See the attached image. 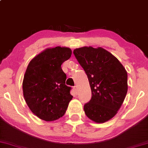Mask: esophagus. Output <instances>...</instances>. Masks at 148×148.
Masks as SVG:
<instances>
[{
  "label": "esophagus",
  "instance_id": "1",
  "mask_svg": "<svg viewBox=\"0 0 148 148\" xmlns=\"http://www.w3.org/2000/svg\"><path fill=\"white\" fill-rule=\"evenodd\" d=\"M74 89L76 91H77V90H78V86H74Z\"/></svg>",
  "mask_w": 148,
  "mask_h": 148
}]
</instances>
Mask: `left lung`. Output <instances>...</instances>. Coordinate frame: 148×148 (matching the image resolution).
<instances>
[{
	"mask_svg": "<svg viewBox=\"0 0 148 148\" xmlns=\"http://www.w3.org/2000/svg\"><path fill=\"white\" fill-rule=\"evenodd\" d=\"M73 53L87 74L91 88L92 97L84 105L85 113L97 123L111 120L126 97V69L113 54L101 47H84Z\"/></svg>",
	"mask_w": 148,
	"mask_h": 148,
	"instance_id": "obj_1",
	"label": "left lung"
}]
</instances>
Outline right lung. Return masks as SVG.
Wrapping results in <instances>:
<instances>
[{"label": "right lung", "instance_id": "add662e5", "mask_svg": "<svg viewBox=\"0 0 148 148\" xmlns=\"http://www.w3.org/2000/svg\"><path fill=\"white\" fill-rule=\"evenodd\" d=\"M71 55L68 47L48 48L27 67L22 85L23 97L30 111L42 120L53 121L63 116L73 98L61 68Z\"/></svg>", "mask_w": 148, "mask_h": 148}]
</instances>
